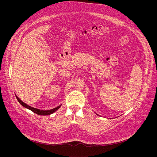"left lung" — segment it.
I'll use <instances>...</instances> for the list:
<instances>
[{"label": "left lung", "instance_id": "left-lung-1", "mask_svg": "<svg viewBox=\"0 0 157 157\" xmlns=\"http://www.w3.org/2000/svg\"><path fill=\"white\" fill-rule=\"evenodd\" d=\"M97 115H98V114H97ZM98 116H99V115H98Z\"/></svg>", "mask_w": 157, "mask_h": 157}]
</instances>
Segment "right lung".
Masks as SVG:
<instances>
[{"instance_id": "obj_1", "label": "right lung", "mask_w": 157, "mask_h": 157, "mask_svg": "<svg viewBox=\"0 0 157 157\" xmlns=\"http://www.w3.org/2000/svg\"><path fill=\"white\" fill-rule=\"evenodd\" d=\"M16 96V95H15ZM16 98L18 100V101L19 102V103L22 105L24 106V107L32 110V112H33L34 113L38 114V115H40V116H47V115H50V114H53V113H55V111H56L60 107L61 105H59V106L55 107V108H53L52 109H50V110H40V109H36V108H34L33 107H31L29 105H27V104L24 103L23 101H21L17 96H16Z\"/></svg>"}]
</instances>
